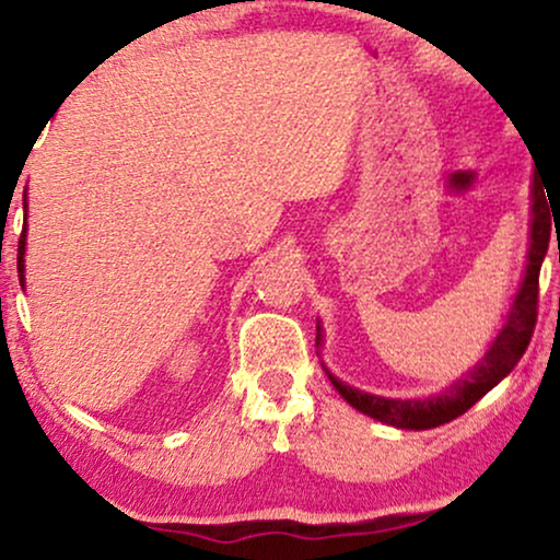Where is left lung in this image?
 I'll return each instance as SVG.
<instances>
[{"label":"left lung","mask_w":560,"mask_h":560,"mask_svg":"<svg viewBox=\"0 0 560 560\" xmlns=\"http://www.w3.org/2000/svg\"><path fill=\"white\" fill-rule=\"evenodd\" d=\"M550 196L548 190H542L540 180H533V224H529V253H527V268L525 279H522L520 292L514 296V307L509 313L504 328L497 336V341L491 343V349L483 357L476 370L468 377H463L450 390L431 395L423 400H395V398H380V395H370L357 390V387L343 385L341 380H336L325 370L328 380L332 382L338 393L343 395V400L362 413L372 416L382 423H390L398 429H434L442 423H450L457 416H463L465 410L476 406L483 395L497 387L509 372L514 370L516 362L522 359V353L527 351L529 338H533L535 323H537V289H540V266L545 253H548L550 243ZM317 346H320V323H317Z\"/></svg>","instance_id":"obj_1"}]
</instances>
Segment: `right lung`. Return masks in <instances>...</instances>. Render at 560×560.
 <instances>
[{
  "mask_svg": "<svg viewBox=\"0 0 560 560\" xmlns=\"http://www.w3.org/2000/svg\"><path fill=\"white\" fill-rule=\"evenodd\" d=\"M18 273H20V284L25 287V230L20 235V247H18Z\"/></svg>",
  "mask_w": 560,
  "mask_h": 560,
  "instance_id": "add662e5",
  "label": "right lung"
}]
</instances>
